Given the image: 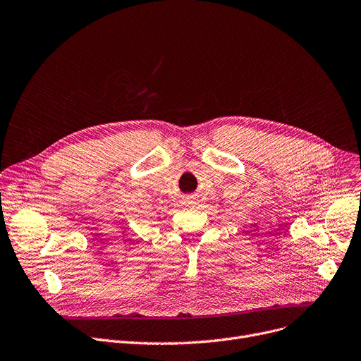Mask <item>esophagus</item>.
<instances>
[{
  "mask_svg": "<svg viewBox=\"0 0 361 361\" xmlns=\"http://www.w3.org/2000/svg\"><path fill=\"white\" fill-rule=\"evenodd\" d=\"M190 204H192V202H190Z\"/></svg>",
  "mask_w": 361,
  "mask_h": 361,
  "instance_id": "obj_1",
  "label": "esophagus"
}]
</instances>
